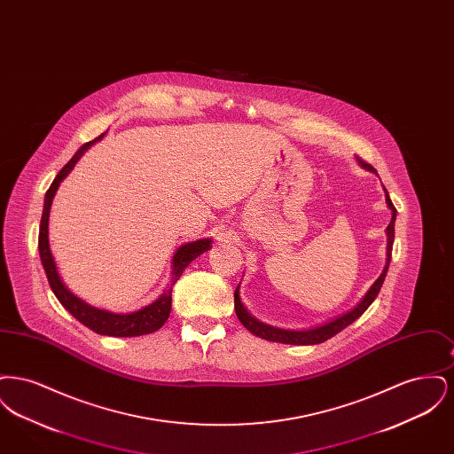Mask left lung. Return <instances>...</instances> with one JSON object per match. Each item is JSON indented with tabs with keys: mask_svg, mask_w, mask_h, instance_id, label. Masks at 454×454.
<instances>
[{
	"mask_svg": "<svg viewBox=\"0 0 454 454\" xmlns=\"http://www.w3.org/2000/svg\"><path fill=\"white\" fill-rule=\"evenodd\" d=\"M357 161L363 168H366L369 172L376 173V170L363 161L359 156H357ZM385 191V197H387V206L391 209V221H389L388 228H387V263H385V269L383 272L380 274V278L374 281V284L369 287L364 298L361 301L357 302V306H354L350 311H347L344 315L326 322V324L320 325V326H315V328H308V330H286V328H278V326H270V325L262 324L255 317H252L248 313V309L245 308V304L241 302L239 298V286L235 291V311H237L238 320L241 322V325L252 332L254 335H257L260 339H265V340H270V342H281V344H291V346H315V344H322L325 340L332 339L333 335H337L339 332H342L346 326L350 324H354L367 308L371 306V302L376 300L385 278H387V272H388L389 262H391V250H393V241H395V219H396V209L389 199L388 191L383 187Z\"/></svg>",
	"mask_w": 454,
	"mask_h": 454,
	"instance_id": "1",
	"label": "left lung"
}]
</instances>
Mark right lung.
<instances>
[{"label": "right lung", "mask_w": 454, "mask_h": 454, "mask_svg": "<svg viewBox=\"0 0 454 454\" xmlns=\"http://www.w3.org/2000/svg\"><path fill=\"white\" fill-rule=\"evenodd\" d=\"M104 136H106V132L102 136H98L97 139L85 143L78 152L74 153V156L66 163L63 170L56 175L54 182L51 184L49 191L45 192L43 217H41V230H39V254H41V262H43V270H45V276H47V281H49L52 293L56 294L59 302L78 322H82L90 330H93L100 335L139 337V335H146V333L156 332L168 320L170 311H172L173 284L180 279L182 272L185 270V267L192 260L197 259L200 254H204L211 248L213 239L211 238H200V239H195V241H189L185 245H180L176 248L175 255H173L172 278H170L167 289L160 294V298L156 301H153L152 304H148V306H145L137 311L112 313L107 309L95 308V306L88 304L83 300H80L76 294H73L61 279L54 257L51 254V247H49V213H51L52 199L59 189V184L65 180L67 173L74 168V165L85 154L88 148L91 145H95L97 141H100Z\"/></svg>", "instance_id": "1"}]
</instances>
